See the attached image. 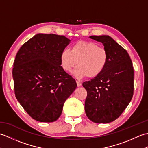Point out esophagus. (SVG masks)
<instances>
[{
    "instance_id": "obj_1",
    "label": "esophagus",
    "mask_w": 148,
    "mask_h": 148,
    "mask_svg": "<svg viewBox=\"0 0 148 148\" xmlns=\"http://www.w3.org/2000/svg\"><path fill=\"white\" fill-rule=\"evenodd\" d=\"M76 83H77V86H78V87L81 86V82H79V81H76Z\"/></svg>"
}]
</instances>
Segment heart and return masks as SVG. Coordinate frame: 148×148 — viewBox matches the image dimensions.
Returning <instances> with one entry per match:
<instances>
[{"label": "heart", "mask_w": 148, "mask_h": 148, "mask_svg": "<svg viewBox=\"0 0 148 148\" xmlns=\"http://www.w3.org/2000/svg\"><path fill=\"white\" fill-rule=\"evenodd\" d=\"M109 60L108 51L97 44L79 40L72 46L71 51L64 49L60 61L65 71H71L77 65L74 74L78 78H95L104 70ZM78 64H77V63Z\"/></svg>", "instance_id": "heart-1"}]
</instances>
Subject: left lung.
<instances>
[{
    "label": "left lung",
    "mask_w": 148,
    "mask_h": 148,
    "mask_svg": "<svg viewBox=\"0 0 148 148\" xmlns=\"http://www.w3.org/2000/svg\"><path fill=\"white\" fill-rule=\"evenodd\" d=\"M108 51L109 60L99 76L85 81L84 109L91 121L108 123L119 117L134 95V67L127 51L108 36H92Z\"/></svg>",
    "instance_id": "left-lung-1"
}]
</instances>
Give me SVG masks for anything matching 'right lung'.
I'll return each mask as SVG.
<instances>
[{
	"label": "right lung",
	"mask_w": 148,
	"mask_h": 148,
	"mask_svg": "<svg viewBox=\"0 0 148 148\" xmlns=\"http://www.w3.org/2000/svg\"><path fill=\"white\" fill-rule=\"evenodd\" d=\"M71 40L64 36L38 34L24 43L14 62L16 98L30 117L53 122L77 84L61 66L60 55Z\"/></svg>",
	"instance_id": "1"
}]
</instances>
